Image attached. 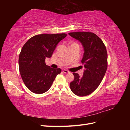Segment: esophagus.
I'll return each mask as SVG.
<instances>
[{"mask_svg":"<svg viewBox=\"0 0 130 130\" xmlns=\"http://www.w3.org/2000/svg\"><path fill=\"white\" fill-rule=\"evenodd\" d=\"M62 71L64 73H65V74H68V73H69V71L68 70H66V69H63L62 70Z\"/></svg>","mask_w":130,"mask_h":130,"instance_id":"34e87169","label":"esophagus"}]
</instances>
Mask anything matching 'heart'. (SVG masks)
Instances as JSON below:
<instances>
[{"mask_svg": "<svg viewBox=\"0 0 130 130\" xmlns=\"http://www.w3.org/2000/svg\"><path fill=\"white\" fill-rule=\"evenodd\" d=\"M72 44H76V45H78V44L77 43H76V42H74V43H73Z\"/></svg>", "mask_w": 130, "mask_h": 130, "instance_id": "b5f03b06", "label": "heart"}]
</instances>
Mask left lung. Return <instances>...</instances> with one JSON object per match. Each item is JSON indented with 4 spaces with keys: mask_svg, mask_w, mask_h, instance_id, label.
<instances>
[{
    "mask_svg": "<svg viewBox=\"0 0 130 130\" xmlns=\"http://www.w3.org/2000/svg\"><path fill=\"white\" fill-rule=\"evenodd\" d=\"M79 40L84 48L82 63L85 70L83 75L73 73L74 80L70 83L71 91L75 95L84 96L90 94L101 83L108 67L107 52L103 41L96 34L90 32L69 33Z\"/></svg>",
    "mask_w": 130,
    "mask_h": 130,
    "instance_id": "obj_1",
    "label": "left lung"
}]
</instances>
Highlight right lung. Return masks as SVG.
<instances>
[{"label":"right lung","instance_id":"obj_1","mask_svg":"<svg viewBox=\"0 0 130 130\" xmlns=\"http://www.w3.org/2000/svg\"><path fill=\"white\" fill-rule=\"evenodd\" d=\"M66 34H41L34 36L27 41L19 54V69L24 84L32 92L42 94L47 92L60 68L52 69L46 65V57H51Z\"/></svg>","mask_w":130,"mask_h":130}]
</instances>
